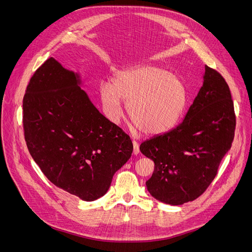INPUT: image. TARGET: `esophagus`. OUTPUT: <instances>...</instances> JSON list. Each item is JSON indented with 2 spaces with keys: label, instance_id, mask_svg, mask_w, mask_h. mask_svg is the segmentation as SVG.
Returning <instances> with one entry per match:
<instances>
[{
  "label": "esophagus",
  "instance_id": "obj_1",
  "mask_svg": "<svg viewBox=\"0 0 252 252\" xmlns=\"http://www.w3.org/2000/svg\"><path fill=\"white\" fill-rule=\"evenodd\" d=\"M132 145H133V155H134V156L139 155V152H140V149H139V144L136 143L135 141H132Z\"/></svg>",
  "mask_w": 252,
  "mask_h": 252
}]
</instances>
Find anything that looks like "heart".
<instances>
[{
  "label": "heart",
  "instance_id": "b5f03b06",
  "mask_svg": "<svg viewBox=\"0 0 252 252\" xmlns=\"http://www.w3.org/2000/svg\"><path fill=\"white\" fill-rule=\"evenodd\" d=\"M103 108L108 119L118 123L123 116V101L128 116L147 135L161 134L172 128L187 104L185 83L163 68L141 65L120 71L111 83L100 86Z\"/></svg>",
  "mask_w": 252,
  "mask_h": 252
}]
</instances>
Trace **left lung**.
<instances>
[{"label":"left lung","instance_id":"obj_1","mask_svg":"<svg viewBox=\"0 0 252 252\" xmlns=\"http://www.w3.org/2000/svg\"><path fill=\"white\" fill-rule=\"evenodd\" d=\"M234 130L229 87L218 71L205 66L203 86L182 123L141 144L142 154L155 162L146 182L149 193L173 206L199 197L230 150Z\"/></svg>","mask_w":252,"mask_h":252}]
</instances>
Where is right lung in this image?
<instances>
[{
  "label": "right lung",
  "instance_id": "1",
  "mask_svg": "<svg viewBox=\"0 0 252 252\" xmlns=\"http://www.w3.org/2000/svg\"><path fill=\"white\" fill-rule=\"evenodd\" d=\"M82 86L79 72L48 59L27 86L23 125L30 155L47 179L91 202L108 191L133 145L96 109Z\"/></svg>",
  "mask_w": 252,
  "mask_h": 252
}]
</instances>
